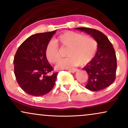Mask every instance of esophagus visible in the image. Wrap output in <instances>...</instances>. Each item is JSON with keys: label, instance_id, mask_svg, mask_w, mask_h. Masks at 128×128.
Listing matches in <instances>:
<instances>
[{"label": "esophagus", "instance_id": "esophagus-1", "mask_svg": "<svg viewBox=\"0 0 128 128\" xmlns=\"http://www.w3.org/2000/svg\"><path fill=\"white\" fill-rule=\"evenodd\" d=\"M76 70H76V68H73V69H69L68 71L70 72H72V73H74V72H76Z\"/></svg>", "mask_w": 128, "mask_h": 128}]
</instances>
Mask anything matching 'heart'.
Instances as JSON below:
<instances>
[{
  "label": "heart",
  "instance_id": "heart-1",
  "mask_svg": "<svg viewBox=\"0 0 128 128\" xmlns=\"http://www.w3.org/2000/svg\"><path fill=\"white\" fill-rule=\"evenodd\" d=\"M61 47L68 48V58L60 60L56 66L58 69H66L78 65L86 64L92 60L98 48L97 42L92 36H84L73 31H66L55 40ZM47 59L50 62H56L60 58L59 48L55 42H50L45 49Z\"/></svg>",
  "mask_w": 128,
  "mask_h": 128
}]
</instances>
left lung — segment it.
I'll list each match as a JSON object with an SVG mask.
<instances>
[{
  "mask_svg": "<svg viewBox=\"0 0 128 128\" xmlns=\"http://www.w3.org/2000/svg\"><path fill=\"white\" fill-rule=\"evenodd\" d=\"M86 32L98 42V50L94 58L82 68L88 74L86 88L93 92L106 88L116 79L117 58L112 44L99 30L89 28H76Z\"/></svg>",
  "mask_w": 128,
  "mask_h": 128,
  "instance_id": "1",
  "label": "left lung"
}]
</instances>
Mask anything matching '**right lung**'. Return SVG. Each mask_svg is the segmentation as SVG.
Segmentation results:
<instances>
[{
    "label": "right lung",
    "mask_w": 128,
    "mask_h": 128,
    "mask_svg": "<svg viewBox=\"0 0 128 128\" xmlns=\"http://www.w3.org/2000/svg\"><path fill=\"white\" fill-rule=\"evenodd\" d=\"M56 30L32 35L19 46L14 56V74L21 88L29 95L41 96L54 88L58 73L53 71L45 49Z\"/></svg>",
    "instance_id": "obj_1"
}]
</instances>
